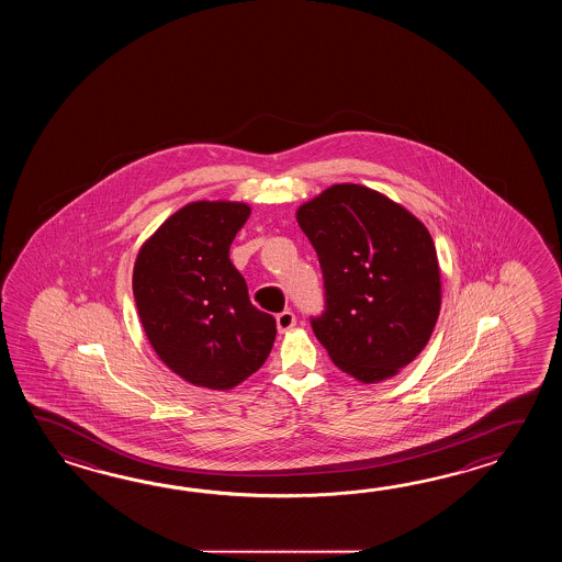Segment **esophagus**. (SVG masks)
I'll return each mask as SVG.
<instances>
[{
    "instance_id": "1",
    "label": "esophagus",
    "mask_w": 562,
    "mask_h": 562,
    "mask_svg": "<svg viewBox=\"0 0 562 562\" xmlns=\"http://www.w3.org/2000/svg\"><path fill=\"white\" fill-rule=\"evenodd\" d=\"M276 319L277 329H279L281 334H285V331H289L291 327H295V323H297V319H295V313H293V311H281V313L277 315Z\"/></svg>"
}]
</instances>
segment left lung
Instances as JSON below:
<instances>
[{"label":"left lung","instance_id":"left-lung-1","mask_svg":"<svg viewBox=\"0 0 562 562\" xmlns=\"http://www.w3.org/2000/svg\"><path fill=\"white\" fill-rule=\"evenodd\" d=\"M317 252L325 305L313 334L363 383L418 356L440 313V269L428 228L380 192L335 184L297 211Z\"/></svg>","mask_w":562,"mask_h":562}]
</instances>
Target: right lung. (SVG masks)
I'll return each mask as SVG.
<instances>
[{
    "mask_svg": "<svg viewBox=\"0 0 562 562\" xmlns=\"http://www.w3.org/2000/svg\"><path fill=\"white\" fill-rule=\"evenodd\" d=\"M249 215L247 204H187L144 243L134 265L132 291L150 346L201 387H235L263 366L276 341V319L252 305L228 259Z\"/></svg>",
    "mask_w": 562,
    "mask_h": 562,
    "instance_id": "obj_1",
    "label": "right lung"
}]
</instances>
